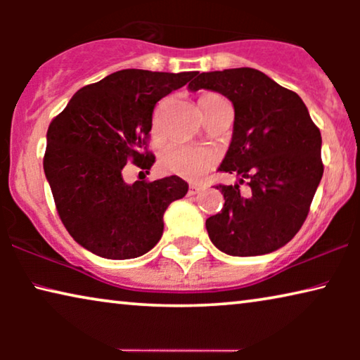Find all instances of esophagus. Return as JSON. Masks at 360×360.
<instances>
[{
	"mask_svg": "<svg viewBox=\"0 0 360 360\" xmlns=\"http://www.w3.org/2000/svg\"><path fill=\"white\" fill-rule=\"evenodd\" d=\"M198 191H201V186L200 185H190V190H188V196H195Z\"/></svg>",
	"mask_w": 360,
	"mask_h": 360,
	"instance_id": "1",
	"label": "esophagus"
}]
</instances>
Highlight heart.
Here are the masks:
<instances>
[{
  "mask_svg": "<svg viewBox=\"0 0 360 360\" xmlns=\"http://www.w3.org/2000/svg\"><path fill=\"white\" fill-rule=\"evenodd\" d=\"M219 100H223V98L216 95V93H205L200 98V106ZM216 160L218 159H216L213 150L203 149V147L179 144V142L167 146L160 155L162 169L193 181L200 180L205 174H208L216 165Z\"/></svg>",
  "mask_w": 360,
  "mask_h": 360,
  "instance_id": "1",
  "label": "heart"
}]
</instances>
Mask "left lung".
Here are the masks:
<instances>
[{
  "label": "left lung",
  "instance_id": "8db88e82",
  "mask_svg": "<svg viewBox=\"0 0 360 360\" xmlns=\"http://www.w3.org/2000/svg\"><path fill=\"white\" fill-rule=\"evenodd\" d=\"M201 88L233 103V137L218 170L239 176L216 186L224 206L206 219L211 243L236 257L274 252L308 216L323 176L321 132L297 93L255 68L195 73L188 90ZM245 179L250 191L243 194Z\"/></svg>",
  "mask_w": 360,
  "mask_h": 360
}]
</instances>
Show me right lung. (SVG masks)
Here are the masks:
<instances>
[{
    "label": "right lung",
    "instance_id": "right-lung-1",
    "mask_svg": "<svg viewBox=\"0 0 360 360\" xmlns=\"http://www.w3.org/2000/svg\"><path fill=\"white\" fill-rule=\"evenodd\" d=\"M196 72L126 68L83 86L47 129L44 172L63 226L82 248L105 259H136L164 233V213L188 184L172 175L126 184L132 162L150 170L146 150L155 103Z\"/></svg>",
    "mask_w": 360,
    "mask_h": 360
}]
</instances>
